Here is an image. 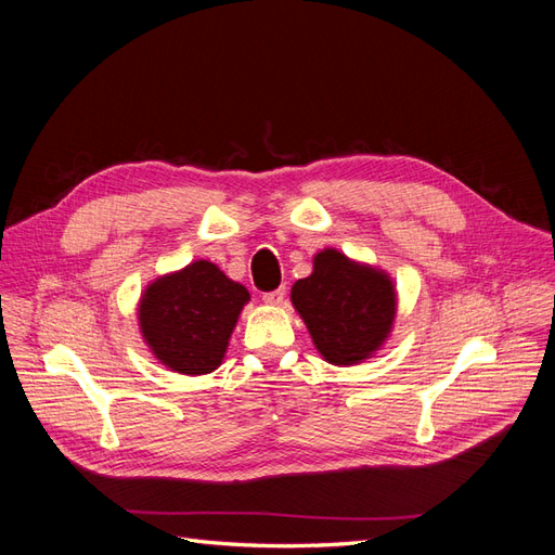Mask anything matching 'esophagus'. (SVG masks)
<instances>
[{"label": "esophagus", "instance_id": "1", "mask_svg": "<svg viewBox=\"0 0 555 555\" xmlns=\"http://www.w3.org/2000/svg\"><path fill=\"white\" fill-rule=\"evenodd\" d=\"M284 296H287V289H284V287L273 289V292H266L263 294V304H268V306H282Z\"/></svg>", "mask_w": 555, "mask_h": 555}]
</instances>
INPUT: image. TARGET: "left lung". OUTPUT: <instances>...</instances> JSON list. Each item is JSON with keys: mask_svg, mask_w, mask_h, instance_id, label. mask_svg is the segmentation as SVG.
I'll list each match as a JSON object with an SVG mask.
<instances>
[{"mask_svg": "<svg viewBox=\"0 0 555 555\" xmlns=\"http://www.w3.org/2000/svg\"><path fill=\"white\" fill-rule=\"evenodd\" d=\"M292 304L304 317L312 343L328 363L351 365L371 359L396 317L389 275L347 259L338 249L314 257L310 278L292 287Z\"/></svg>", "mask_w": 555, "mask_h": 555, "instance_id": "1", "label": "left lung"}]
</instances>
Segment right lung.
<instances>
[{
	"label": "right lung",
	"instance_id": "1",
	"mask_svg": "<svg viewBox=\"0 0 555 555\" xmlns=\"http://www.w3.org/2000/svg\"><path fill=\"white\" fill-rule=\"evenodd\" d=\"M249 300L243 284L229 280L210 261L155 280L139 306L143 338L153 354L176 373L206 375L222 363Z\"/></svg>",
	"mask_w": 555,
	"mask_h": 555
}]
</instances>
